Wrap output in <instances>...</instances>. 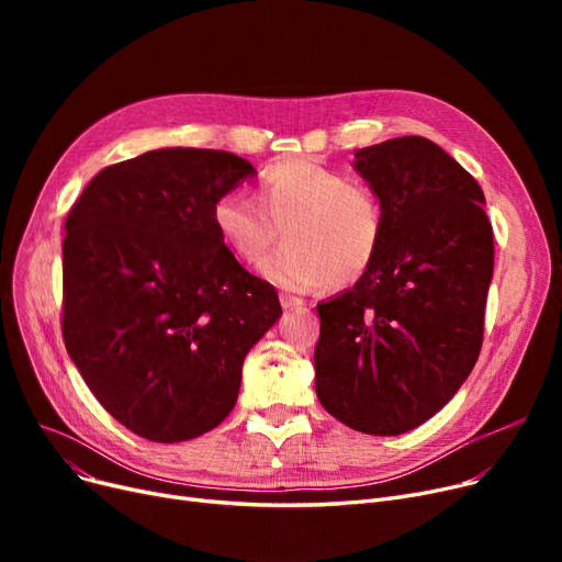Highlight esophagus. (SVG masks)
I'll use <instances>...</instances> for the list:
<instances>
[{
  "instance_id": "esophagus-1",
  "label": "esophagus",
  "mask_w": 562,
  "mask_h": 562,
  "mask_svg": "<svg viewBox=\"0 0 562 562\" xmlns=\"http://www.w3.org/2000/svg\"><path fill=\"white\" fill-rule=\"evenodd\" d=\"M280 305H282V310H296L305 303L299 296H291V293H280Z\"/></svg>"
}]
</instances>
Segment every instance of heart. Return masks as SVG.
<instances>
[{
    "label": "heart",
    "instance_id": "1",
    "mask_svg": "<svg viewBox=\"0 0 562 562\" xmlns=\"http://www.w3.org/2000/svg\"><path fill=\"white\" fill-rule=\"evenodd\" d=\"M212 221L244 261H257L282 232L286 244L259 263V273L286 289L358 282L387 232L385 204L373 187L307 159L266 166L257 200L241 191L223 193Z\"/></svg>",
    "mask_w": 562,
    "mask_h": 562
}]
</instances>
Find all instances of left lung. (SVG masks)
<instances>
[{
  "label": "left lung",
  "mask_w": 562,
  "mask_h": 562,
  "mask_svg": "<svg viewBox=\"0 0 562 562\" xmlns=\"http://www.w3.org/2000/svg\"><path fill=\"white\" fill-rule=\"evenodd\" d=\"M356 168L387 232L356 286L316 305V396L352 430L401 435L445 407L479 360L492 225L479 182L424 136L362 147Z\"/></svg>",
  "instance_id": "8db88e82"
}]
</instances>
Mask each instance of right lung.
I'll return each mask as SVG.
<instances>
[{
	"mask_svg": "<svg viewBox=\"0 0 562 562\" xmlns=\"http://www.w3.org/2000/svg\"><path fill=\"white\" fill-rule=\"evenodd\" d=\"M250 175L232 153L164 147L100 170L66 218V350L109 415L150 441L216 428L282 314L212 221Z\"/></svg>",
	"mask_w": 562,
	"mask_h": 562,
	"instance_id": "add662e5",
	"label": "right lung"
}]
</instances>
